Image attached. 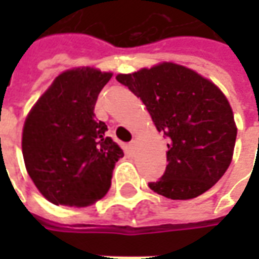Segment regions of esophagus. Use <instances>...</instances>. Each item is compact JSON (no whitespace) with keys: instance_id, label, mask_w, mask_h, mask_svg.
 Returning <instances> with one entry per match:
<instances>
[{"instance_id":"34e87169","label":"esophagus","mask_w":259,"mask_h":259,"mask_svg":"<svg viewBox=\"0 0 259 259\" xmlns=\"http://www.w3.org/2000/svg\"><path fill=\"white\" fill-rule=\"evenodd\" d=\"M126 150H127L130 154H133V152H135V150H136V141H130L129 144L126 146Z\"/></svg>"}]
</instances>
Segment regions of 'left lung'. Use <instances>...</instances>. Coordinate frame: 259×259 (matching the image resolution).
Masks as SVG:
<instances>
[{
	"instance_id": "8db88e82",
	"label": "left lung",
	"mask_w": 259,
	"mask_h": 259,
	"mask_svg": "<svg viewBox=\"0 0 259 259\" xmlns=\"http://www.w3.org/2000/svg\"><path fill=\"white\" fill-rule=\"evenodd\" d=\"M116 80L140 97L158 132L169 139L166 169L150 189L172 200L209 190L228 170L237 127L228 98L212 81L182 65L163 62Z\"/></svg>"
}]
</instances>
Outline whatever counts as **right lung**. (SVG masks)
Here are the masks:
<instances>
[{"label":"right lung","mask_w":259,"mask_h":259,"mask_svg":"<svg viewBox=\"0 0 259 259\" xmlns=\"http://www.w3.org/2000/svg\"><path fill=\"white\" fill-rule=\"evenodd\" d=\"M112 73L66 70L54 80L26 118L22 152L27 174L50 202L87 206L107 194L122 148L94 115Z\"/></svg>","instance_id":"add662e5"}]
</instances>
